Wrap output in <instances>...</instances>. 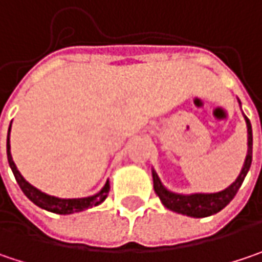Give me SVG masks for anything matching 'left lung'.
Wrapping results in <instances>:
<instances>
[{"mask_svg": "<svg viewBox=\"0 0 262 262\" xmlns=\"http://www.w3.org/2000/svg\"><path fill=\"white\" fill-rule=\"evenodd\" d=\"M240 103V100H238ZM246 127H248V154L243 163V167L238 173L237 179L227 187L225 190L218 192H194V194H179V192L169 191L162 184L157 172L152 169V182H154V191L160 197L164 208L173 210L177 213H182L192 218H206L213 213H218L223 210L237 194L240 185L243 184V179L248 175L251 163H252V126L249 118L243 114Z\"/></svg>", "mask_w": 262, "mask_h": 262, "instance_id": "1", "label": "left lung"}]
</instances>
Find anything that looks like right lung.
Returning <instances> with one entry per match:
<instances>
[{
	"label": "right lung",
	"instance_id": "obj_1",
	"mask_svg": "<svg viewBox=\"0 0 262 262\" xmlns=\"http://www.w3.org/2000/svg\"><path fill=\"white\" fill-rule=\"evenodd\" d=\"M10 129H11V124L8 127V135H7V159L8 164L13 170V175L16 178L19 187L22 188L24 194L34 203L37 205L38 208L46 209L49 212H53V213H59V215H70V213H75V212H81L89 208H93V206H98L100 205L106 197H108V192H110V181H106V184L103 185V188L99 192L93 194V195H89V197H81V199H59V197H54V195H49L46 192H42L38 188H35L34 185H31L26 179H25L20 172L17 170L16 164L13 162V157H11V152H10Z\"/></svg>",
	"mask_w": 262,
	"mask_h": 262
}]
</instances>
